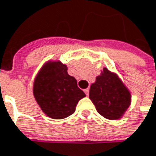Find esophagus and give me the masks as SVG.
I'll list each match as a JSON object with an SVG mask.
<instances>
[{
	"instance_id": "34e87169",
	"label": "esophagus",
	"mask_w": 156,
	"mask_h": 156,
	"mask_svg": "<svg viewBox=\"0 0 156 156\" xmlns=\"http://www.w3.org/2000/svg\"><path fill=\"white\" fill-rule=\"evenodd\" d=\"M84 93L86 94V95H88V93H89V89L88 88H87V89H84Z\"/></svg>"
}]
</instances>
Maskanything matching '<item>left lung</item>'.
Masks as SVG:
<instances>
[{"mask_svg": "<svg viewBox=\"0 0 156 156\" xmlns=\"http://www.w3.org/2000/svg\"><path fill=\"white\" fill-rule=\"evenodd\" d=\"M89 99L101 115L116 120L124 114L130 104V94L116 75L103 69L90 87Z\"/></svg>", "mask_w": 156, "mask_h": 156, "instance_id": "8db88e82", "label": "left lung"}]
</instances>
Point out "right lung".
<instances>
[{
  "label": "right lung",
  "instance_id": "obj_1",
  "mask_svg": "<svg viewBox=\"0 0 156 156\" xmlns=\"http://www.w3.org/2000/svg\"><path fill=\"white\" fill-rule=\"evenodd\" d=\"M67 69V66L61 62L47 63L34 81L35 100L42 111L53 119L73 115L78 101L86 96Z\"/></svg>",
  "mask_w": 156,
  "mask_h": 156
}]
</instances>
